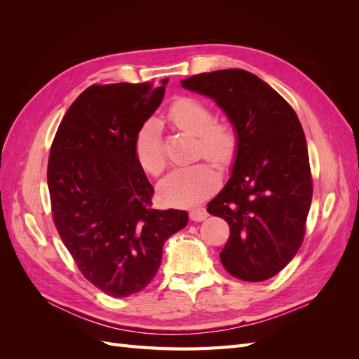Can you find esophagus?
Returning a JSON list of instances; mask_svg holds the SVG:
<instances>
[{"label": "esophagus", "mask_w": 359, "mask_h": 359, "mask_svg": "<svg viewBox=\"0 0 359 359\" xmlns=\"http://www.w3.org/2000/svg\"><path fill=\"white\" fill-rule=\"evenodd\" d=\"M190 219L193 222H203L208 219V212H206L205 208H194L190 211Z\"/></svg>", "instance_id": "34e87169"}]
</instances>
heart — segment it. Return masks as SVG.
I'll return each instance as SVG.
<instances>
[{"label": "heart", "mask_w": 359, "mask_h": 359, "mask_svg": "<svg viewBox=\"0 0 359 359\" xmlns=\"http://www.w3.org/2000/svg\"><path fill=\"white\" fill-rule=\"evenodd\" d=\"M172 123L182 132L199 137V153L215 163H227L235 156L238 139L235 130L224 123H214L215 118L208 106L181 99L169 111ZM160 121L149 118L140 126L135 139L136 157L147 172L158 175L165 168V151L160 139ZM219 186V173L210 163H196L177 168L161 180L158 193L170 205H191L211 194Z\"/></svg>", "instance_id": "b5f03b06"}]
</instances>
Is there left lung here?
I'll return each mask as SVG.
<instances>
[{
    "mask_svg": "<svg viewBox=\"0 0 359 359\" xmlns=\"http://www.w3.org/2000/svg\"><path fill=\"white\" fill-rule=\"evenodd\" d=\"M181 85L212 99L238 139L232 175L206 208L231 226L222 264L244 281L274 277L301 247L313 196L299 119L276 90L241 69L194 74Z\"/></svg>",
    "mask_w": 359,
    "mask_h": 359,
    "instance_id": "left-lung-1",
    "label": "left lung"
}]
</instances>
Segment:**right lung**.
<instances>
[{"label": "right lung", "mask_w": 359, "mask_h": 359, "mask_svg": "<svg viewBox=\"0 0 359 359\" xmlns=\"http://www.w3.org/2000/svg\"><path fill=\"white\" fill-rule=\"evenodd\" d=\"M160 83L91 85L64 115L48 163L52 215L83 277L114 298L148 286L189 214L151 208L135 139L165 95Z\"/></svg>", "instance_id": "right-lung-1"}]
</instances>
